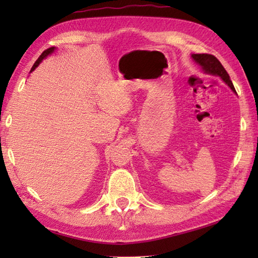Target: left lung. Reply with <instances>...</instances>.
<instances>
[{
  "mask_svg": "<svg viewBox=\"0 0 258 258\" xmlns=\"http://www.w3.org/2000/svg\"><path fill=\"white\" fill-rule=\"evenodd\" d=\"M191 56H192V59H194L196 62H197L199 66L203 68L204 73L209 74V75L221 77L222 81L225 82L234 93H237L235 92V89L232 84V82H231V80H230L229 74L226 73L224 67L222 66V63L218 61L216 56H214L213 54H207V53L192 54Z\"/></svg>",
  "mask_w": 258,
  "mask_h": 258,
  "instance_id": "left-lung-1",
  "label": "left lung"
}]
</instances>
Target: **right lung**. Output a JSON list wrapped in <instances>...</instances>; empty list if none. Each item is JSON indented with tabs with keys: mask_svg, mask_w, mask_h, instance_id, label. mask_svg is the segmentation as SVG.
Listing matches in <instances>:
<instances>
[{
	"mask_svg": "<svg viewBox=\"0 0 258 258\" xmlns=\"http://www.w3.org/2000/svg\"><path fill=\"white\" fill-rule=\"evenodd\" d=\"M54 50H55V47H54V46H52V47H49V49H47V50H45L44 52H43V53L40 55V58H38L36 61H35V63L33 64V67H32V69H30V72H33L34 69L36 68V67L38 66V64H40V63L42 62V60L44 59L45 56H47L49 54H51L52 52H53Z\"/></svg>",
	"mask_w": 258,
	"mask_h": 258,
	"instance_id": "right-lung-1",
	"label": "right lung"
}]
</instances>
